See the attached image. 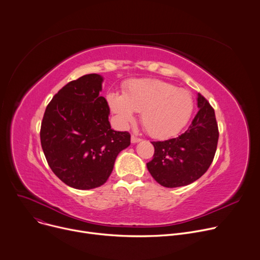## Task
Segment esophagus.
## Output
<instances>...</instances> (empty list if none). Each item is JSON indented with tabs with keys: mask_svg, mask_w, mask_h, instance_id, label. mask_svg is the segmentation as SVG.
<instances>
[{
	"mask_svg": "<svg viewBox=\"0 0 260 260\" xmlns=\"http://www.w3.org/2000/svg\"><path fill=\"white\" fill-rule=\"evenodd\" d=\"M132 143H138V142H140V141H141V139L140 138H138V137H136V136H132Z\"/></svg>",
	"mask_w": 260,
	"mask_h": 260,
	"instance_id": "1",
	"label": "esophagus"
}]
</instances>
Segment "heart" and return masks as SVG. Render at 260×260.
Segmentation results:
<instances>
[{
    "instance_id": "b5f03b06",
    "label": "heart",
    "mask_w": 260,
    "mask_h": 260,
    "mask_svg": "<svg viewBox=\"0 0 260 260\" xmlns=\"http://www.w3.org/2000/svg\"><path fill=\"white\" fill-rule=\"evenodd\" d=\"M108 103L123 125L134 120L135 112H141V123L153 138L177 134L194 110L190 92L156 79L132 80L124 85L122 95L110 93Z\"/></svg>"
}]
</instances>
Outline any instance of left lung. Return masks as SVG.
Returning <instances> with one entry per match:
<instances>
[{"label": "left lung", "instance_id": "8db88e82", "mask_svg": "<svg viewBox=\"0 0 260 260\" xmlns=\"http://www.w3.org/2000/svg\"><path fill=\"white\" fill-rule=\"evenodd\" d=\"M197 102L199 110L183 134L151 142L154 153L146 164L147 169L162 186L177 187L194 182L214 160L219 140L215 110L200 93Z\"/></svg>", "mask_w": 260, "mask_h": 260}]
</instances>
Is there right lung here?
<instances>
[{
  "mask_svg": "<svg viewBox=\"0 0 260 260\" xmlns=\"http://www.w3.org/2000/svg\"><path fill=\"white\" fill-rule=\"evenodd\" d=\"M102 83L96 74L69 82L46 107L41 122V147L50 168L78 190L103 185L118 153L131 144L129 133L111 128L109 105L100 96Z\"/></svg>",
  "mask_w": 260,
  "mask_h": 260,
  "instance_id": "right-lung-1",
  "label": "right lung"
}]
</instances>
